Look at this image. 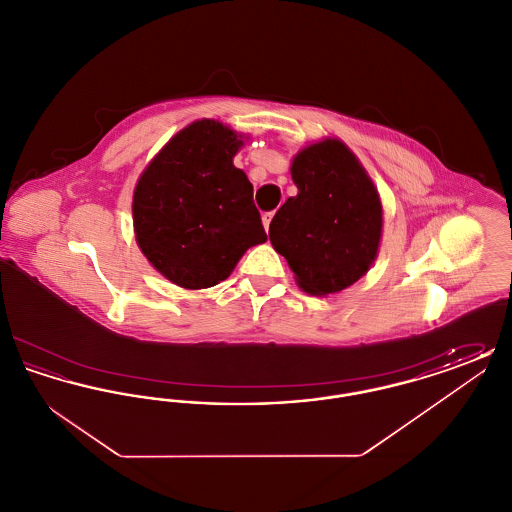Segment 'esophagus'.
Instances as JSON below:
<instances>
[{
  "instance_id": "obj_1",
  "label": "esophagus",
  "mask_w": 512,
  "mask_h": 512,
  "mask_svg": "<svg viewBox=\"0 0 512 512\" xmlns=\"http://www.w3.org/2000/svg\"><path fill=\"white\" fill-rule=\"evenodd\" d=\"M274 217V213H265L263 215V226H265V230L268 232V226H270V220Z\"/></svg>"
}]
</instances>
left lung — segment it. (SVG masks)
<instances>
[{"mask_svg": "<svg viewBox=\"0 0 512 512\" xmlns=\"http://www.w3.org/2000/svg\"><path fill=\"white\" fill-rule=\"evenodd\" d=\"M297 195L276 211L268 228L272 247L286 257L295 282L311 295L353 286L378 257L382 199L355 153L324 138L293 157Z\"/></svg>", "mask_w": 512, "mask_h": 512, "instance_id": "left-lung-1", "label": "left lung"}]
</instances>
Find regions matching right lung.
<instances>
[{
  "label": "right lung",
  "mask_w": 512,
  "mask_h": 512,
  "mask_svg": "<svg viewBox=\"0 0 512 512\" xmlns=\"http://www.w3.org/2000/svg\"><path fill=\"white\" fill-rule=\"evenodd\" d=\"M244 134L213 119L182 128L149 161L132 195L136 244L172 284L205 290L226 280L267 234L253 186L234 155Z\"/></svg>",
  "instance_id": "right-lung-1"
}]
</instances>
